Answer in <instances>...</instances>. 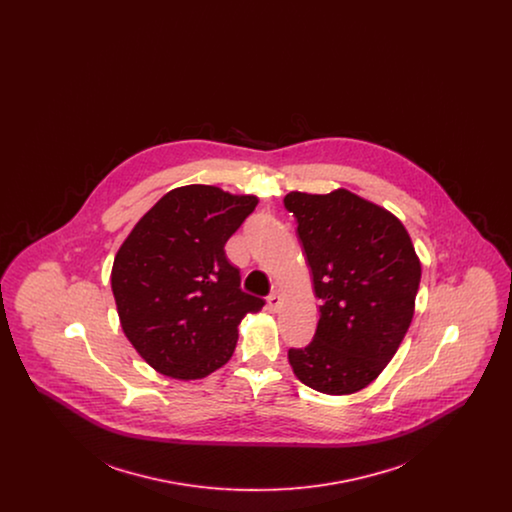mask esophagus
I'll use <instances>...</instances> for the list:
<instances>
[{
    "instance_id": "esophagus-1",
    "label": "esophagus",
    "mask_w": 512,
    "mask_h": 512,
    "mask_svg": "<svg viewBox=\"0 0 512 512\" xmlns=\"http://www.w3.org/2000/svg\"><path fill=\"white\" fill-rule=\"evenodd\" d=\"M280 303H282V297H280V293L272 292L267 297V307L270 313H276L278 309H280Z\"/></svg>"
}]
</instances>
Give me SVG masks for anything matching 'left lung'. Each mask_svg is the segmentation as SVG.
Masks as SVG:
<instances>
[{
  "mask_svg": "<svg viewBox=\"0 0 512 512\" xmlns=\"http://www.w3.org/2000/svg\"><path fill=\"white\" fill-rule=\"evenodd\" d=\"M284 205L322 301L313 341L288 351L293 374L320 393H357L382 374L411 326L422 272L413 240L388 209L345 188L290 192Z\"/></svg>",
  "mask_w": 512,
  "mask_h": 512,
  "instance_id": "8db88e82",
  "label": "left lung"
}]
</instances>
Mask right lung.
<instances>
[{
	"label": "right lung",
	"instance_id": "right-lung-1",
	"mask_svg": "<svg viewBox=\"0 0 512 512\" xmlns=\"http://www.w3.org/2000/svg\"><path fill=\"white\" fill-rule=\"evenodd\" d=\"M257 195L190 184L163 195L122 242L111 288L122 332L147 365L174 380H201L226 365L238 326L265 305L242 292L228 238Z\"/></svg>",
	"mask_w": 512,
	"mask_h": 512
}]
</instances>
